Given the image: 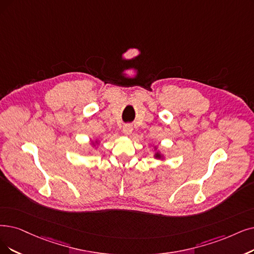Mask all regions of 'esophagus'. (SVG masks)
I'll return each instance as SVG.
<instances>
[{"label": "esophagus", "mask_w": 254, "mask_h": 254, "mask_svg": "<svg viewBox=\"0 0 254 254\" xmlns=\"http://www.w3.org/2000/svg\"><path fill=\"white\" fill-rule=\"evenodd\" d=\"M132 131H133V128H132V126H131L130 124H126V125L123 127V132H124V134H126V135H129V134L132 133Z\"/></svg>", "instance_id": "34e87169"}]
</instances>
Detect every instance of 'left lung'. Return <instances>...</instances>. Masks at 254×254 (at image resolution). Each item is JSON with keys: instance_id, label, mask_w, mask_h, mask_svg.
Masks as SVG:
<instances>
[{"instance_id": "left-lung-1", "label": "left lung", "mask_w": 254, "mask_h": 254, "mask_svg": "<svg viewBox=\"0 0 254 254\" xmlns=\"http://www.w3.org/2000/svg\"><path fill=\"white\" fill-rule=\"evenodd\" d=\"M154 147V151L155 153L153 155V157L155 159H159V160H165L166 159V155L162 153V152L160 150H158V146H153Z\"/></svg>"}]
</instances>
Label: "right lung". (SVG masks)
Listing matches in <instances>:
<instances>
[{
	"label": "right lung",
	"mask_w": 254,
	"mask_h": 254,
	"mask_svg": "<svg viewBox=\"0 0 254 254\" xmlns=\"http://www.w3.org/2000/svg\"><path fill=\"white\" fill-rule=\"evenodd\" d=\"M100 145V140L98 138H96L95 140H90V146L93 148H98Z\"/></svg>",
	"instance_id": "1"
}]
</instances>
